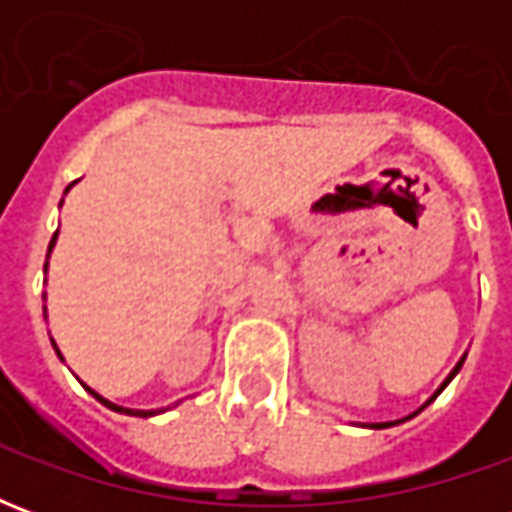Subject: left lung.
<instances>
[{
	"mask_svg": "<svg viewBox=\"0 0 512 512\" xmlns=\"http://www.w3.org/2000/svg\"><path fill=\"white\" fill-rule=\"evenodd\" d=\"M463 359H466V356H461V362H458V365L452 367L450 376H447V378H444V381H441L439 389H436V392H433V395H430L428 400H425V403H422V406H419L417 411H414V414H408V417H403V419H395V422H356V425H362V428H370V430H384V428H392V425H400V422H406V419H411V417H417L419 411H422V408H425V406H430V403H433V400H436V397H439L441 392H444V386L450 384L452 378L458 376V370H461V367H463Z\"/></svg>",
	"mask_w": 512,
	"mask_h": 512,
	"instance_id": "obj_1",
	"label": "left lung"
}]
</instances>
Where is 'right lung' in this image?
Masks as SVG:
<instances>
[{
	"mask_svg": "<svg viewBox=\"0 0 512 512\" xmlns=\"http://www.w3.org/2000/svg\"><path fill=\"white\" fill-rule=\"evenodd\" d=\"M71 186H73V183H71ZM71 186L65 189V194L71 191ZM60 205H62V202H60ZM57 235H60V230L51 235L49 255H51V249H54V244H57ZM43 271H49V260H46V266H43ZM43 299H46V296H43ZM43 315H46V307H43ZM51 345H54V351H57V356H60V359H62L57 343L51 340ZM82 386H84V389H87V392H90V395L95 397V400H98V403H104L106 408H112V411H117V414H128V417H156V414H161V411H167V408H126V406H117V403H112V400H106L104 395H98V392H95V389H90V386H87V384H82Z\"/></svg>",
	"mask_w": 512,
	"mask_h": 512,
	"instance_id": "1",
	"label": "right lung"
}]
</instances>
